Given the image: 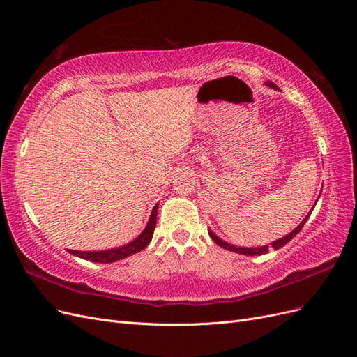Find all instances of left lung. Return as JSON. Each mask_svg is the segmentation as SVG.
Instances as JSON below:
<instances>
[{"label":"left lung","mask_w":357,"mask_h":357,"mask_svg":"<svg viewBox=\"0 0 357 357\" xmlns=\"http://www.w3.org/2000/svg\"><path fill=\"white\" fill-rule=\"evenodd\" d=\"M265 84H266V86H269V88L277 89V86H275L273 82H266ZM311 211H312V210H311ZM311 211L305 215L304 220H302V222L296 226V228H295L294 231H291L290 234H287L286 236H283V238L275 240V241H273V243H271V245L274 247V250H278V248H282V247H283V245H286L291 238H294V236H296V235L299 234V231L302 229V226H304V225H305V222L308 220ZM208 235L211 236V240H213L215 244L220 245V247H223V248H226V250H229V252H235V253L245 255V256H261V255L268 253V245H261V247H236V245H234V244H229V243L223 241L222 238H219V236L215 235L211 229H208Z\"/></svg>","instance_id":"left-lung-1"}]
</instances>
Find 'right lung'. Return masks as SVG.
I'll return each instance as SVG.
<instances>
[{
	"instance_id": "obj_1",
	"label": "right lung",
	"mask_w": 357,
	"mask_h": 357,
	"mask_svg": "<svg viewBox=\"0 0 357 357\" xmlns=\"http://www.w3.org/2000/svg\"><path fill=\"white\" fill-rule=\"evenodd\" d=\"M156 214H158V204L153 207L152 214H150V219L146 225L144 231L139 234L134 241L128 243L125 245L109 248V250H100V252H79V250H68V252L74 256L86 259V261L98 262V264H112L116 261H121V259H125L128 256H132L138 252H142L143 248H146L149 243L152 241L153 231L156 228Z\"/></svg>"
}]
</instances>
